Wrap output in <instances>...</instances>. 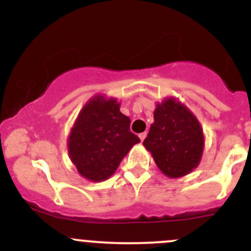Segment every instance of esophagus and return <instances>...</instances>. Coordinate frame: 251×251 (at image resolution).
Instances as JSON below:
<instances>
[{"mask_svg": "<svg viewBox=\"0 0 251 251\" xmlns=\"http://www.w3.org/2000/svg\"><path fill=\"white\" fill-rule=\"evenodd\" d=\"M138 137H140V140L143 142L144 141V138L147 137V132H142V133H140V135H138Z\"/></svg>", "mask_w": 251, "mask_h": 251, "instance_id": "1", "label": "esophagus"}]
</instances>
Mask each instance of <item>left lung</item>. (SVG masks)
<instances>
[{
    "label": "left lung",
    "mask_w": 251,
    "mask_h": 251,
    "mask_svg": "<svg viewBox=\"0 0 251 251\" xmlns=\"http://www.w3.org/2000/svg\"><path fill=\"white\" fill-rule=\"evenodd\" d=\"M158 168L177 178L201 163L204 149L203 128L192 111L175 98L156 104L154 123L143 142Z\"/></svg>",
    "instance_id": "1"
}]
</instances>
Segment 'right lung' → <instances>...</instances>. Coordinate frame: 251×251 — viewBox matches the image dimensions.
<instances>
[{"mask_svg": "<svg viewBox=\"0 0 251 251\" xmlns=\"http://www.w3.org/2000/svg\"><path fill=\"white\" fill-rule=\"evenodd\" d=\"M131 120L115 98L96 96L78 114L68 138V151L78 174L102 182L116 171L140 138L130 131Z\"/></svg>", "mask_w": 251, "mask_h": 251, "instance_id": "add662e5", "label": "right lung"}]
</instances>
